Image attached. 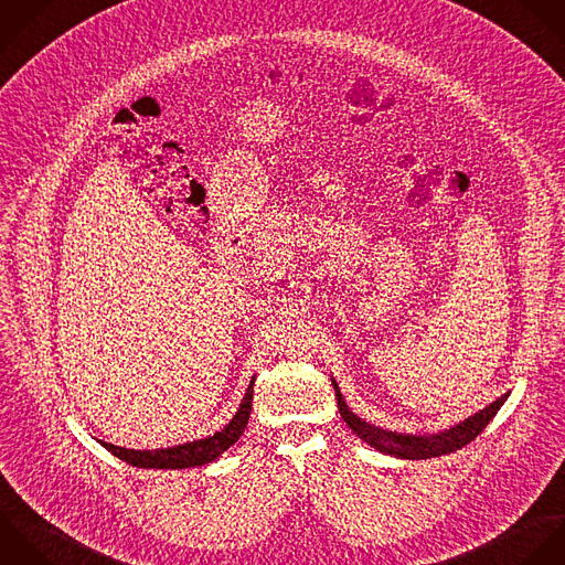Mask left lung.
<instances>
[{
  "mask_svg": "<svg viewBox=\"0 0 565 565\" xmlns=\"http://www.w3.org/2000/svg\"><path fill=\"white\" fill-rule=\"evenodd\" d=\"M334 392H337V401H339V412L343 416V420L348 423V427L370 447H374L376 451L385 454V456H394L401 460H427V458H440L447 454H454L462 447H467L471 440H476L487 425L495 418V414L500 412V407L507 403L509 394H504L502 398H498L495 403H491L489 407L480 409L478 414L469 416L467 420H460L458 425L438 431V434H398V431H390L383 427H376L363 418H359L345 403V398L339 392L337 381H332Z\"/></svg>",
  "mask_w": 565,
  "mask_h": 565,
  "instance_id": "8db88e82",
  "label": "left lung"
}]
</instances>
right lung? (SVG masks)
<instances>
[{"label":"right lung","instance_id":"right-lung-1","mask_svg":"<svg viewBox=\"0 0 565 565\" xmlns=\"http://www.w3.org/2000/svg\"><path fill=\"white\" fill-rule=\"evenodd\" d=\"M253 385H255V376L250 379V385L239 403V409L231 418V423L224 425V429H220L217 434H213L209 438L184 443V445L169 447V449H156V451H131V449L114 447L107 443H105V449L109 454H114L118 460H122L131 467H138V469H191V467L211 465L242 438V434L248 425V418H250Z\"/></svg>","mask_w":565,"mask_h":565}]
</instances>
